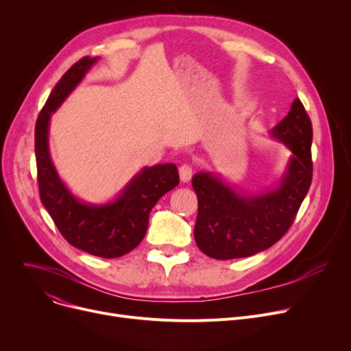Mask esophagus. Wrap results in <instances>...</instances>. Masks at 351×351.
I'll return each mask as SVG.
<instances>
[{
    "label": "esophagus",
    "instance_id": "1",
    "mask_svg": "<svg viewBox=\"0 0 351 351\" xmlns=\"http://www.w3.org/2000/svg\"><path fill=\"white\" fill-rule=\"evenodd\" d=\"M192 173H193L192 166L189 165H182L179 168V176L183 183H188L192 179Z\"/></svg>",
    "mask_w": 351,
    "mask_h": 351
}]
</instances>
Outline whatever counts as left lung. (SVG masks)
<instances>
[{
  "label": "left lung",
  "mask_w": 351,
  "mask_h": 351,
  "mask_svg": "<svg viewBox=\"0 0 351 351\" xmlns=\"http://www.w3.org/2000/svg\"><path fill=\"white\" fill-rule=\"evenodd\" d=\"M269 134L291 152L276 186L245 193L217 172L202 171L192 178L199 205L195 241L213 259L249 257L273 246L291 226L308 192L313 129L300 99L291 102L289 114Z\"/></svg>",
  "instance_id": "1"
}]
</instances>
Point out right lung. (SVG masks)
I'll return each mask as SVG.
<instances>
[{"instance_id": "add662e5", "label": "right lung", "mask_w": 351, "mask_h": 351, "mask_svg": "<svg viewBox=\"0 0 351 351\" xmlns=\"http://www.w3.org/2000/svg\"><path fill=\"white\" fill-rule=\"evenodd\" d=\"M98 61L82 58L52 89L35 123V158L41 202L66 242L89 254L114 259L142 242L152 208L179 185V173L175 163L145 166L105 204L78 199L60 178L49 152L51 117Z\"/></svg>"}]
</instances>
